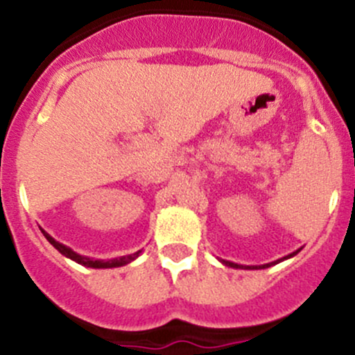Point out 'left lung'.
Returning <instances> with one entry per match:
<instances>
[{
    "instance_id": "8db88e82",
    "label": "left lung",
    "mask_w": 355,
    "mask_h": 355,
    "mask_svg": "<svg viewBox=\"0 0 355 355\" xmlns=\"http://www.w3.org/2000/svg\"><path fill=\"white\" fill-rule=\"evenodd\" d=\"M300 250H302V247H300V249H297V250H293L292 254H288V256H284V257H280V259H277V261H273V263H268V264H259V266H244V264H237V263H232V261H225V259H220L221 263L225 264V266H230V268H235V270H264V268H270V266H275V264H278V263H282V261H285V259H290V257H293L295 256V254H299Z\"/></svg>"
}]
</instances>
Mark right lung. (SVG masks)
<instances>
[{"mask_svg":"<svg viewBox=\"0 0 355 355\" xmlns=\"http://www.w3.org/2000/svg\"><path fill=\"white\" fill-rule=\"evenodd\" d=\"M41 232L44 234L46 241L49 242L55 249H58L60 252L63 254V256L68 257V259L75 261V263L82 264V266H87V268H94V270H105V268H120V266H125V264L132 263L134 259H137L139 254L142 252V250H137V252L134 254H128V256H121V257H114V259H94V257H87V256H80V254H77L75 250H71L70 247L63 245L62 242L55 241V239L51 237L49 234H46L44 230L41 228Z\"/></svg>","mask_w":355,"mask_h":355,"instance_id":"right-lung-1","label":"right lung"}]
</instances>
